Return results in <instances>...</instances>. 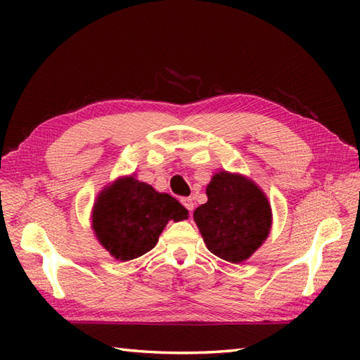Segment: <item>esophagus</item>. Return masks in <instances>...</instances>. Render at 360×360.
<instances>
[{"label": "esophagus", "instance_id": "esophagus-1", "mask_svg": "<svg viewBox=\"0 0 360 360\" xmlns=\"http://www.w3.org/2000/svg\"><path fill=\"white\" fill-rule=\"evenodd\" d=\"M181 202H182V205H184V207H186L188 212H192L193 207H195V202H193L192 198H182Z\"/></svg>", "mask_w": 360, "mask_h": 360}]
</instances>
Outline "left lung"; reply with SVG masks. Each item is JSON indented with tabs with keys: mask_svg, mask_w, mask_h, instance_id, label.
I'll use <instances>...</instances> for the list:
<instances>
[{
	"mask_svg": "<svg viewBox=\"0 0 360 360\" xmlns=\"http://www.w3.org/2000/svg\"><path fill=\"white\" fill-rule=\"evenodd\" d=\"M207 202L193 212L205 246L229 263H243L269 236L272 209L266 193L240 173L221 170L212 176Z\"/></svg>",
	"mask_w": 360,
	"mask_h": 360,
	"instance_id": "8db88e82",
	"label": "left lung"
}]
</instances>
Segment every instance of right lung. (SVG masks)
Segmentation results:
<instances>
[{
	"label": "right lung",
	"instance_id": "1",
	"mask_svg": "<svg viewBox=\"0 0 360 360\" xmlns=\"http://www.w3.org/2000/svg\"><path fill=\"white\" fill-rule=\"evenodd\" d=\"M187 218L188 210L176 198L156 192L133 173L120 176L98 192L91 210V227L111 257L129 262L156 246L168 221Z\"/></svg>",
	"mask_w": 360,
	"mask_h": 360
}]
</instances>
